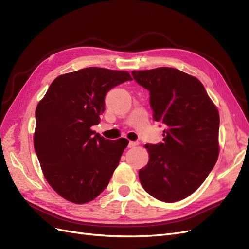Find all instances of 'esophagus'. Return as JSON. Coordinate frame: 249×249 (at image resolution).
<instances>
[{
    "instance_id": "obj_1",
    "label": "esophagus",
    "mask_w": 249,
    "mask_h": 249,
    "mask_svg": "<svg viewBox=\"0 0 249 249\" xmlns=\"http://www.w3.org/2000/svg\"><path fill=\"white\" fill-rule=\"evenodd\" d=\"M136 145H138V142L137 141H130L129 142V147H134V146H136Z\"/></svg>"
}]
</instances>
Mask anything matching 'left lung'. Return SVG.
I'll use <instances>...</instances> for the list:
<instances>
[{"label":"left lung","mask_w":249,"mask_h":249,"mask_svg":"<svg viewBox=\"0 0 249 249\" xmlns=\"http://www.w3.org/2000/svg\"><path fill=\"white\" fill-rule=\"evenodd\" d=\"M149 91L153 118L163 124V142L145 144L149 160L139 170L144 190L175 202L205 182L218 159L219 114L199 80L171 67L132 71Z\"/></svg>","instance_id":"left-lung-1"}]
</instances>
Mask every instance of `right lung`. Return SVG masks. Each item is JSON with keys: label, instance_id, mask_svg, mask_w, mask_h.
Instances as JSON below:
<instances>
[{"label": "right lung", "instance_id": "right-lung-1", "mask_svg": "<svg viewBox=\"0 0 249 249\" xmlns=\"http://www.w3.org/2000/svg\"><path fill=\"white\" fill-rule=\"evenodd\" d=\"M129 72L87 67L56 78L36 108L34 148L44 178L66 200L82 205L106 189L129 141L91 130L109 90Z\"/></svg>", "mask_w": 249, "mask_h": 249}]
</instances>
